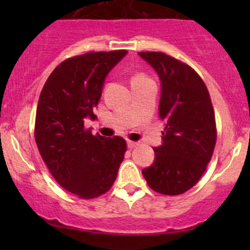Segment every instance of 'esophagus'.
Wrapping results in <instances>:
<instances>
[{"instance_id":"obj_1","label":"esophagus","mask_w":250,"mask_h":250,"mask_svg":"<svg viewBox=\"0 0 250 250\" xmlns=\"http://www.w3.org/2000/svg\"><path fill=\"white\" fill-rule=\"evenodd\" d=\"M127 144H128V147H129V148L135 147V146L138 145L137 141H133V140H128V141H127Z\"/></svg>"}]
</instances>
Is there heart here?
Returning <instances> with one entry per match:
<instances>
[{
  "instance_id": "b5f03b06",
  "label": "heart",
  "mask_w": 250,
  "mask_h": 250,
  "mask_svg": "<svg viewBox=\"0 0 250 250\" xmlns=\"http://www.w3.org/2000/svg\"><path fill=\"white\" fill-rule=\"evenodd\" d=\"M147 76L144 74H141V72H139V74H135L134 76H133L132 78V82H137V81H143V80H147Z\"/></svg>"
}]
</instances>
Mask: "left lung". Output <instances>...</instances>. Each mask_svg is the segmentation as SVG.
<instances>
[{
    "mask_svg": "<svg viewBox=\"0 0 250 250\" xmlns=\"http://www.w3.org/2000/svg\"><path fill=\"white\" fill-rule=\"evenodd\" d=\"M162 82L158 116L165 122L155 162L143 169L147 185L176 196L198 183L216 143L215 113L206 83L185 62L162 52H139Z\"/></svg>",
    "mask_w": 250,
    "mask_h": 250,
    "instance_id": "1",
    "label": "left lung"
}]
</instances>
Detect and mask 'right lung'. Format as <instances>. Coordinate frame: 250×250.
Wrapping results in <instances>:
<instances>
[{
    "instance_id": "1",
    "label": "right lung",
    "mask_w": 250,
    "mask_h": 250,
    "mask_svg": "<svg viewBox=\"0 0 250 250\" xmlns=\"http://www.w3.org/2000/svg\"><path fill=\"white\" fill-rule=\"evenodd\" d=\"M125 54L120 49L67 58L40 94L34 132L40 155L57 183L78 198L106 193L127 151L123 138L93 135L84 127L85 117H95L105 77Z\"/></svg>"
}]
</instances>
